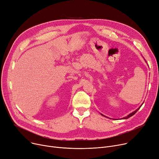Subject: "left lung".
I'll use <instances>...</instances> for the list:
<instances>
[{
    "label": "left lung",
    "instance_id": "left-lung-1",
    "mask_svg": "<svg viewBox=\"0 0 159 159\" xmlns=\"http://www.w3.org/2000/svg\"><path fill=\"white\" fill-rule=\"evenodd\" d=\"M143 104H142V105H141V107H140L139 108H137V110H136L135 111H133V112H132V113H131V114H129V115H128V116H126V117H124V118H123V119H128V118H129V117H132V116H134V114H135V113L137 112V111H138V110H139V108L141 107V106L143 105ZM101 115H102V116H103V115H102V114H101Z\"/></svg>",
    "mask_w": 159,
    "mask_h": 159
}]
</instances>
